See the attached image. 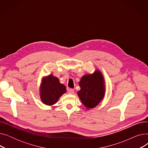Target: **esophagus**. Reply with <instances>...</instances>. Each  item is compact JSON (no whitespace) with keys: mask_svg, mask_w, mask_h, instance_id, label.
<instances>
[{"mask_svg":"<svg viewBox=\"0 0 148 148\" xmlns=\"http://www.w3.org/2000/svg\"><path fill=\"white\" fill-rule=\"evenodd\" d=\"M68 93L69 94H73L74 93V89H71V88L68 89Z\"/></svg>","mask_w":148,"mask_h":148,"instance_id":"obj_1","label":"esophagus"}]
</instances>
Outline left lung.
<instances>
[{"label":"left lung","instance_id":"left-lung-1","mask_svg":"<svg viewBox=\"0 0 148 148\" xmlns=\"http://www.w3.org/2000/svg\"><path fill=\"white\" fill-rule=\"evenodd\" d=\"M79 85L80 90L77 94L82 103L88 108L97 106L104 96V78L99 70L92 74L83 75Z\"/></svg>","mask_w":148,"mask_h":148}]
</instances>
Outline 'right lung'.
<instances>
[{
  "instance_id": "right-lung-1",
  "label": "right lung",
  "mask_w": 148,
  "mask_h": 148,
  "mask_svg": "<svg viewBox=\"0 0 148 148\" xmlns=\"http://www.w3.org/2000/svg\"><path fill=\"white\" fill-rule=\"evenodd\" d=\"M66 92L65 86L60 83L59 79L52 74L43 79L40 88V97L44 104L49 106L55 104L60 97Z\"/></svg>"
}]
</instances>
